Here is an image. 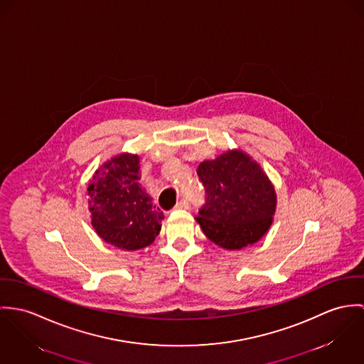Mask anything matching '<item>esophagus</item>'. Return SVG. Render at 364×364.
<instances>
[{
    "label": "esophagus",
    "mask_w": 364,
    "mask_h": 364,
    "mask_svg": "<svg viewBox=\"0 0 364 364\" xmlns=\"http://www.w3.org/2000/svg\"><path fill=\"white\" fill-rule=\"evenodd\" d=\"M174 208H176V209H187V208H188V202L186 201V200H181V201H178L176 203Z\"/></svg>",
    "instance_id": "1"
}]
</instances>
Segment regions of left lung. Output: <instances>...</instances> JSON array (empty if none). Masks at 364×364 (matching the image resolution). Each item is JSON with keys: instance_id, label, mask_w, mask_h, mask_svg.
I'll use <instances>...</instances> for the list:
<instances>
[{"instance_id": "8db88e82", "label": "left lung", "mask_w": 364, "mask_h": 364, "mask_svg": "<svg viewBox=\"0 0 364 364\" xmlns=\"http://www.w3.org/2000/svg\"><path fill=\"white\" fill-rule=\"evenodd\" d=\"M197 173L206 201L196 220L210 242L226 250H242L268 232L278 201L259 163L242 149H229L200 163Z\"/></svg>"}]
</instances>
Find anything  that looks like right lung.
Segmentation results:
<instances>
[{
    "mask_svg": "<svg viewBox=\"0 0 364 364\" xmlns=\"http://www.w3.org/2000/svg\"><path fill=\"white\" fill-rule=\"evenodd\" d=\"M139 156L119 154L89 180L87 203L97 236L117 248L136 251L155 242L163 212L139 184Z\"/></svg>",
    "mask_w": 364,
    "mask_h": 364,
    "instance_id": "obj_1",
    "label": "right lung"
}]
</instances>
